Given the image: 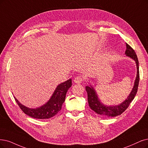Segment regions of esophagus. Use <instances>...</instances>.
Listing matches in <instances>:
<instances>
[{"label": "esophagus", "mask_w": 148, "mask_h": 148, "mask_svg": "<svg viewBox=\"0 0 148 148\" xmlns=\"http://www.w3.org/2000/svg\"><path fill=\"white\" fill-rule=\"evenodd\" d=\"M83 82V78L80 77V76H77V77H76L75 79H74V82L75 84H81L82 82Z\"/></svg>", "instance_id": "esophagus-1"}]
</instances>
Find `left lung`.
I'll use <instances>...</instances> for the list:
<instances>
[{"instance_id": "left-lung-1", "label": "left lung", "mask_w": 148, "mask_h": 148, "mask_svg": "<svg viewBox=\"0 0 148 148\" xmlns=\"http://www.w3.org/2000/svg\"><path fill=\"white\" fill-rule=\"evenodd\" d=\"M125 56L132 58L135 62L136 66V76L134 82V85L133 88L130 92L129 95L127 96L124 101L119 105L115 106H107L104 105L101 101L99 98L98 97L97 94L93 88V86L90 85V86H86L85 89L88 94V104L92 110L98 114L103 117H114L120 115L123 113L129 106L130 102L133 101L138 90V86L140 80L139 74V64L137 56L135 52L134 49L126 43V50L125 52Z\"/></svg>"}]
</instances>
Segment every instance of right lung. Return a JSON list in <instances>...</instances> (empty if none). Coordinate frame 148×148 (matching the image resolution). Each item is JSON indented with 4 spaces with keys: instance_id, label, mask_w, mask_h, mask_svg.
Instances as JSON below:
<instances>
[{
    "instance_id": "obj_1",
    "label": "right lung",
    "mask_w": 148,
    "mask_h": 148,
    "mask_svg": "<svg viewBox=\"0 0 148 148\" xmlns=\"http://www.w3.org/2000/svg\"><path fill=\"white\" fill-rule=\"evenodd\" d=\"M71 86V79L60 84L45 104L36 108L27 107L21 103L14 96V97L21 110L27 115L36 119H49L56 115L61 110L63 103L65 101L66 95Z\"/></svg>"
}]
</instances>
